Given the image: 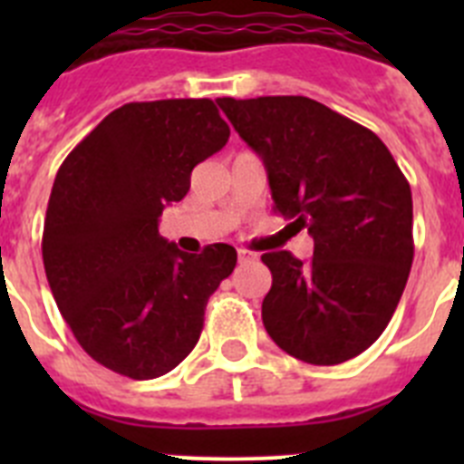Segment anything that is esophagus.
<instances>
[{"instance_id": "1", "label": "esophagus", "mask_w": 464, "mask_h": 464, "mask_svg": "<svg viewBox=\"0 0 464 464\" xmlns=\"http://www.w3.org/2000/svg\"><path fill=\"white\" fill-rule=\"evenodd\" d=\"M256 253H251V251H246V248H239V262H251V260H256Z\"/></svg>"}]
</instances>
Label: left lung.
<instances>
[{"instance_id":"8db88e82","label":"left lung","mask_w":464,"mask_h":464,"mask_svg":"<svg viewBox=\"0 0 464 464\" xmlns=\"http://www.w3.org/2000/svg\"><path fill=\"white\" fill-rule=\"evenodd\" d=\"M218 106L262 158L274 211L314 237L302 262L272 251L262 323L278 348L339 364L381 337L413 262L411 188L372 130L309 97H223Z\"/></svg>"}]
</instances>
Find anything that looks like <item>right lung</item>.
Returning <instances> with one entry per match:
<instances>
[{
	"label": "right lung",
	"instance_id": "right-lung-1",
	"mask_svg": "<svg viewBox=\"0 0 464 464\" xmlns=\"http://www.w3.org/2000/svg\"><path fill=\"white\" fill-rule=\"evenodd\" d=\"M229 139L211 100L132 102L111 111L67 155L44 223V267L57 309L85 353L134 381L186 360L207 302L235 272L237 251L183 253L160 216L190 174Z\"/></svg>",
	"mask_w": 464,
	"mask_h": 464
}]
</instances>
